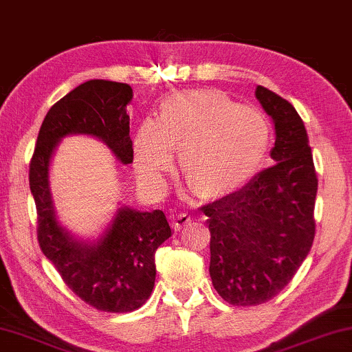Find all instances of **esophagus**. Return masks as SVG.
Instances as JSON below:
<instances>
[{
  "mask_svg": "<svg viewBox=\"0 0 352 352\" xmlns=\"http://www.w3.org/2000/svg\"><path fill=\"white\" fill-rule=\"evenodd\" d=\"M190 222H191V215L190 214L180 212V214L173 215V228H175L177 232L182 230V228H185Z\"/></svg>",
  "mask_w": 352,
  "mask_h": 352,
  "instance_id": "1",
  "label": "esophagus"
}]
</instances>
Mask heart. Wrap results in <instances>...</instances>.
Wrapping results in <instances>:
<instances>
[{"label":"heart","instance_id":"b5f03b06","mask_svg":"<svg viewBox=\"0 0 352 352\" xmlns=\"http://www.w3.org/2000/svg\"><path fill=\"white\" fill-rule=\"evenodd\" d=\"M274 129L264 112L241 106L214 88L177 91L157 119H144L133 138V162L149 185H161L182 151V175L203 199L235 193L254 179L269 156Z\"/></svg>","mask_w":352,"mask_h":352}]
</instances>
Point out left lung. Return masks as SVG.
Wrapping results in <instances>:
<instances>
[{
	"label": "left lung",
	"mask_w": 352,
	"mask_h": 352,
	"mask_svg": "<svg viewBox=\"0 0 352 352\" xmlns=\"http://www.w3.org/2000/svg\"><path fill=\"white\" fill-rule=\"evenodd\" d=\"M256 98L275 125V166L235 193L204 206L210 230L209 274L233 306L278 294L311 251L317 175L304 122L292 102L264 87Z\"/></svg>",
	"instance_id": "1"
}]
</instances>
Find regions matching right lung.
Masks as SVG:
<instances>
[{
	"label": "right lung",
	"mask_w": 352,
	"mask_h": 352,
	"mask_svg": "<svg viewBox=\"0 0 352 352\" xmlns=\"http://www.w3.org/2000/svg\"><path fill=\"white\" fill-rule=\"evenodd\" d=\"M127 83L88 80L46 114L30 162V191L38 212V243L65 285L98 311L130 312L143 306L156 280V250L172 236L162 210L142 212L122 204L93 240L74 235L59 222L51 193V159L63 138L100 140L120 164L133 162Z\"/></svg>",
	"instance_id": "obj_1"
}]
</instances>
